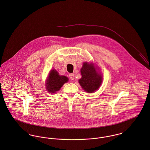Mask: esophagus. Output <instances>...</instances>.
<instances>
[{
  "mask_svg": "<svg viewBox=\"0 0 150 150\" xmlns=\"http://www.w3.org/2000/svg\"><path fill=\"white\" fill-rule=\"evenodd\" d=\"M69 77H70V80H74V74H73V73H70V74H69Z\"/></svg>",
  "mask_w": 150,
  "mask_h": 150,
  "instance_id": "obj_1",
  "label": "esophagus"
}]
</instances>
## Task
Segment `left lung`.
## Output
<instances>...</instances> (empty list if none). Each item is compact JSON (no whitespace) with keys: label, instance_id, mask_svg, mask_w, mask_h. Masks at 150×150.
<instances>
[{"label":"left lung","instance_id":"1","mask_svg":"<svg viewBox=\"0 0 150 150\" xmlns=\"http://www.w3.org/2000/svg\"><path fill=\"white\" fill-rule=\"evenodd\" d=\"M81 73L82 77L79 80V83L84 91L92 93L99 88L102 82V77L96 72L93 64L84 62Z\"/></svg>","mask_w":150,"mask_h":150}]
</instances>
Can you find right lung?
I'll list each match as a JSON object with an SVG mask.
<instances>
[{
    "instance_id": "obj_1",
    "label": "right lung",
    "mask_w": 150,
    "mask_h": 150,
    "mask_svg": "<svg viewBox=\"0 0 150 150\" xmlns=\"http://www.w3.org/2000/svg\"><path fill=\"white\" fill-rule=\"evenodd\" d=\"M68 78L64 76H59L58 73L52 70L47 80L46 89L50 93H54L58 91L65 83L68 81Z\"/></svg>"
}]
</instances>
